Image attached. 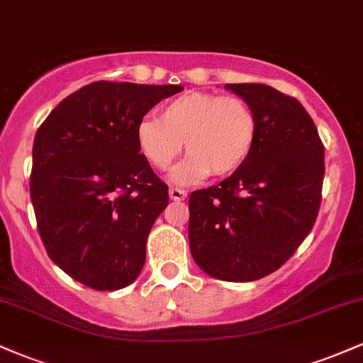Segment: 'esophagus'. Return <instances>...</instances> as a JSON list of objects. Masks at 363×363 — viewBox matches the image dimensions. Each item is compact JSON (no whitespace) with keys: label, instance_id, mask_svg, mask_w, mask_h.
I'll use <instances>...</instances> for the list:
<instances>
[{"label":"esophagus","instance_id":"esophagus-1","mask_svg":"<svg viewBox=\"0 0 363 363\" xmlns=\"http://www.w3.org/2000/svg\"><path fill=\"white\" fill-rule=\"evenodd\" d=\"M169 196L170 199H174V201H182V199L187 198V191L179 189V187H170Z\"/></svg>","mask_w":363,"mask_h":363}]
</instances>
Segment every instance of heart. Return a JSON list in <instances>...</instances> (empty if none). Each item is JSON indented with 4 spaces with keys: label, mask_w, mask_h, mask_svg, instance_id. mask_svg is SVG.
I'll use <instances>...</instances> for the list:
<instances>
[{
    "label": "heart",
    "mask_w": 363,
    "mask_h": 363,
    "mask_svg": "<svg viewBox=\"0 0 363 363\" xmlns=\"http://www.w3.org/2000/svg\"><path fill=\"white\" fill-rule=\"evenodd\" d=\"M256 140L252 107L208 91L179 95L158 109V119L145 118L136 126V145L153 169L169 170L182 148L189 153L170 174L176 184L232 176L249 160Z\"/></svg>",
    "instance_id": "b5f03b06"
}]
</instances>
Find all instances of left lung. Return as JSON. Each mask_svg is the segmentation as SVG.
Here are the masks:
<instances>
[{
  "label": "left lung",
  "instance_id": "obj_1",
  "mask_svg": "<svg viewBox=\"0 0 363 363\" xmlns=\"http://www.w3.org/2000/svg\"><path fill=\"white\" fill-rule=\"evenodd\" d=\"M256 112L249 160L218 186L189 196L196 264L225 281H254L297 251L318 218L324 147L297 99L262 83H227Z\"/></svg>",
  "mask_w": 363,
  "mask_h": 363
}]
</instances>
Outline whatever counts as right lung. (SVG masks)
<instances>
[{
  "label": "right lung",
  "instance_id": "obj_1",
  "mask_svg": "<svg viewBox=\"0 0 363 363\" xmlns=\"http://www.w3.org/2000/svg\"><path fill=\"white\" fill-rule=\"evenodd\" d=\"M181 85L95 82L73 91L37 129L30 199L49 257L94 290L138 278L169 187L136 145V126Z\"/></svg>",
  "mask_w": 363,
  "mask_h": 363
}]
</instances>
